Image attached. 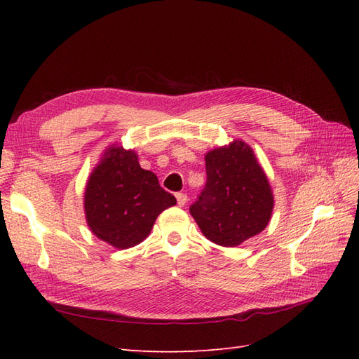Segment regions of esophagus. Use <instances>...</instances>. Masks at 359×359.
Listing matches in <instances>:
<instances>
[{
    "mask_svg": "<svg viewBox=\"0 0 359 359\" xmlns=\"http://www.w3.org/2000/svg\"><path fill=\"white\" fill-rule=\"evenodd\" d=\"M175 199H177V205L179 207H184V205L187 203L188 201V196L185 193H177L175 194Z\"/></svg>",
    "mask_w": 359,
    "mask_h": 359,
    "instance_id": "34e87169",
    "label": "esophagus"
}]
</instances>
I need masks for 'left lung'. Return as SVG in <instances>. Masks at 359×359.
Listing matches in <instances>:
<instances>
[{"label":"left lung","mask_w":359,"mask_h":359,"mask_svg":"<svg viewBox=\"0 0 359 359\" xmlns=\"http://www.w3.org/2000/svg\"><path fill=\"white\" fill-rule=\"evenodd\" d=\"M207 184L189 212L207 239L236 247L261 233L273 211L269 179L245 142L207 152Z\"/></svg>","instance_id":"8db88e82"}]
</instances>
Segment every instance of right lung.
Returning <instances> with one entry per match:
<instances>
[{
	"instance_id": "1",
	"label": "right lung",
	"mask_w": 359,
	"mask_h": 359,
	"mask_svg": "<svg viewBox=\"0 0 359 359\" xmlns=\"http://www.w3.org/2000/svg\"><path fill=\"white\" fill-rule=\"evenodd\" d=\"M172 205L175 197L160 187L157 175L140 168L134 151L121 147L106 149L86 184L90 231L120 250L140 243L160 212Z\"/></svg>"
}]
</instances>
